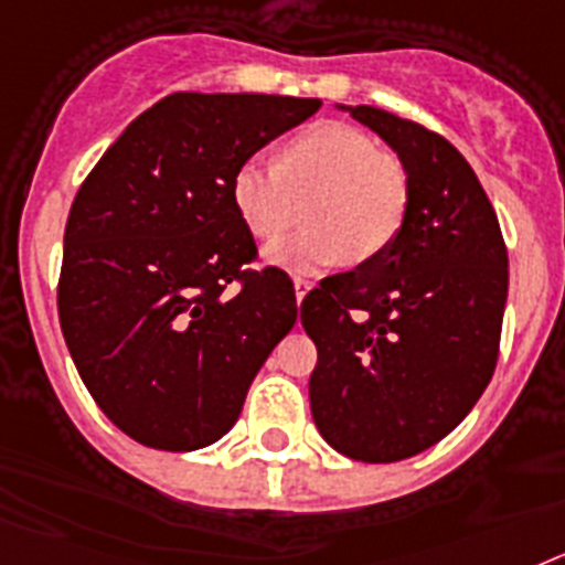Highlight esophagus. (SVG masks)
I'll use <instances>...</instances> for the list:
<instances>
[{
    "label": "esophagus",
    "mask_w": 565,
    "mask_h": 565,
    "mask_svg": "<svg viewBox=\"0 0 565 565\" xmlns=\"http://www.w3.org/2000/svg\"><path fill=\"white\" fill-rule=\"evenodd\" d=\"M292 284H296V301L301 303L303 296H307V292H310V289H312V281H307V278H296V281H292Z\"/></svg>",
    "instance_id": "1"
}]
</instances>
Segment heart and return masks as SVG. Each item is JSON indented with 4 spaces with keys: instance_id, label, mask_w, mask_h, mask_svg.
Here are the masks:
<instances>
[{
    "instance_id": "obj_1",
    "label": "heart",
    "mask_w": 565,
    "mask_h": 565,
    "mask_svg": "<svg viewBox=\"0 0 565 565\" xmlns=\"http://www.w3.org/2000/svg\"><path fill=\"white\" fill-rule=\"evenodd\" d=\"M307 194V227L267 247V262L289 273L364 264L386 253L409 215L412 175L401 156L377 150L361 127L318 121L287 141L281 159H244L230 184L235 213L262 242L292 224Z\"/></svg>"
}]
</instances>
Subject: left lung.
Segmentation results:
<instances>
[{"label":"left lung","instance_id":"1","mask_svg":"<svg viewBox=\"0 0 565 565\" xmlns=\"http://www.w3.org/2000/svg\"><path fill=\"white\" fill-rule=\"evenodd\" d=\"M338 107L406 161L412 204L386 253L303 298L318 350L310 406L332 449L392 463L446 438L492 381L509 255L492 201L444 136L370 105Z\"/></svg>","mask_w":565,"mask_h":565}]
</instances>
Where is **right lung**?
<instances>
[{"label": "right lung", "mask_w": 565, "mask_h": 565, "mask_svg": "<svg viewBox=\"0 0 565 565\" xmlns=\"http://www.w3.org/2000/svg\"><path fill=\"white\" fill-rule=\"evenodd\" d=\"M318 107L173 93L130 121L78 188L58 276L62 335L93 401L139 444L193 452L227 435L292 330L287 273L244 269L258 249L230 184Z\"/></svg>", "instance_id": "add662e5"}]
</instances>
